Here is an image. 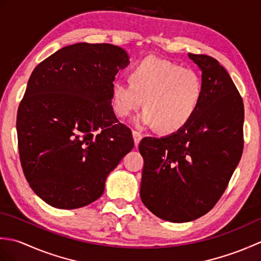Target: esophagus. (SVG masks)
<instances>
[{
	"mask_svg": "<svg viewBox=\"0 0 261 261\" xmlns=\"http://www.w3.org/2000/svg\"><path fill=\"white\" fill-rule=\"evenodd\" d=\"M132 136H134L135 145H136V147H137L138 145H139V142H140V140L142 139V135L140 134V132H138V131L134 130V131H132Z\"/></svg>",
	"mask_w": 261,
	"mask_h": 261,
	"instance_id": "obj_1",
	"label": "esophagus"
}]
</instances>
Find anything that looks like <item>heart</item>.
<instances>
[{
    "instance_id": "b5f03b06",
    "label": "heart",
    "mask_w": 261,
    "mask_h": 261,
    "mask_svg": "<svg viewBox=\"0 0 261 261\" xmlns=\"http://www.w3.org/2000/svg\"><path fill=\"white\" fill-rule=\"evenodd\" d=\"M203 82L192 69L149 56L138 62L130 71V82L112 84L114 112L126 118L141 107L143 113L136 122L154 125L164 134L185 127L195 116L203 99Z\"/></svg>"
}]
</instances>
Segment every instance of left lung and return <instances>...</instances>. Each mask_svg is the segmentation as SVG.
<instances>
[{
    "instance_id": "obj_1",
    "label": "left lung",
    "mask_w": 261,
    "mask_h": 261,
    "mask_svg": "<svg viewBox=\"0 0 261 261\" xmlns=\"http://www.w3.org/2000/svg\"><path fill=\"white\" fill-rule=\"evenodd\" d=\"M202 70L203 99L185 127L139 143L145 160L140 197L158 218L196 220L222 196L243 150L245 109L228 71L207 55L188 54Z\"/></svg>"
}]
</instances>
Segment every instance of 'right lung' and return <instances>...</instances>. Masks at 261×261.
I'll list each match as a JSON object with an SVG mask.
<instances>
[{
	"mask_svg": "<svg viewBox=\"0 0 261 261\" xmlns=\"http://www.w3.org/2000/svg\"><path fill=\"white\" fill-rule=\"evenodd\" d=\"M127 65L124 49L81 42L33 69L16 115L18 147L25 179L47 204L73 210L96 201L134 148L111 104L114 77Z\"/></svg>",
	"mask_w": 261,
	"mask_h": 261,
	"instance_id": "1",
	"label": "right lung"
}]
</instances>
